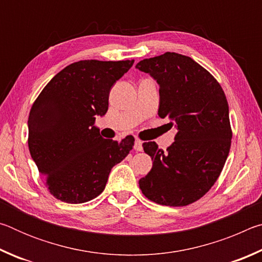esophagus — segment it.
<instances>
[{"label":"esophagus","instance_id":"1","mask_svg":"<svg viewBox=\"0 0 262 262\" xmlns=\"http://www.w3.org/2000/svg\"><path fill=\"white\" fill-rule=\"evenodd\" d=\"M134 149L136 150V151H142V150H143V147H142V141H141V140H139V139L135 140Z\"/></svg>","mask_w":262,"mask_h":262}]
</instances>
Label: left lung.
<instances>
[{"label": "left lung", "instance_id": "1", "mask_svg": "<svg viewBox=\"0 0 262 262\" xmlns=\"http://www.w3.org/2000/svg\"><path fill=\"white\" fill-rule=\"evenodd\" d=\"M136 68L158 83V115L178 130L166 151L156 142L143 143L152 168L139 180L140 188L159 205H190L211 188L228 158L232 133L227 97L210 73L178 53L144 59Z\"/></svg>", "mask_w": 262, "mask_h": 262}]
</instances>
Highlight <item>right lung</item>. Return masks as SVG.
Listing matches in <instances>:
<instances>
[{
    "label": "right lung",
    "instance_id": "obj_1",
    "mask_svg": "<svg viewBox=\"0 0 262 262\" xmlns=\"http://www.w3.org/2000/svg\"><path fill=\"white\" fill-rule=\"evenodd\" d=\"M134 60L74 62L53 77L29 115V149L57 200L90 201L103 192L110 172L126 158L134 137L106 140L95 126L108 110L114 83Z\"/></svg>",
    "mask_w": 262,
    "mask_h": 262
}]
</instances>
